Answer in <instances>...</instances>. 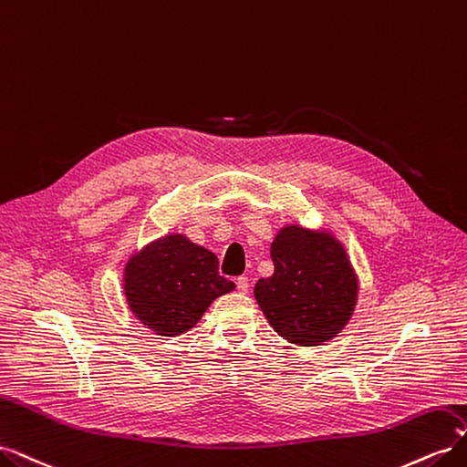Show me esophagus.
<instances>
[{
	"mask_svg": "<svg viewBox=\"0 0 467 467\" xmlns=\"http://www.w3.org/2000/svg\"><path fill=\"white\" fill-rule=\"evenodd\" d=\"M235 285H237V290L242 292V294H247V292H249V278H247V276H237Z\"/></svg>",
	"mask_w": 467,
	"mask_h": 467,
	"instance_id": "obj_1",
	"label": "esophagus"
}]
</instances>
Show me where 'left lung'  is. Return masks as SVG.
<instances>
[{
	"label": "left lung",
	"instance_id": "8db88e82",
	"mask_svg": "<svg viewBox=\"0 0 467 467\" xmlns=\"http://www.w3.org/2000/svg\"><path fill=\"white\" fill-rule=\"evenodd\" d=\"M275 273L253 294L268 325L298 347H319L341 333L358 304L360 280L331 228L282 225L271 244Z\"/></svg>",
	"mask_w": 467,
	"mask_h": 467
}]
</instances>
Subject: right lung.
<instances>
[{
	"label": "right lung",
	"instance_id": "right-lung-1",
	"mask_svg": "<svg viewBox=\"0 0 467 467\" xmlns=\"http://www.w3.org/2000/svg\"><path fill=\"white\" fill-rule=\"evenodd\" d=\"M234 288L218 275L214 253L175 232L132 251L122 268V294L132 316L161 337L192 329L210 304Z\"/></svg>",
	"mask_w": 467,
	"mask_h": 467
}]
</instances>
